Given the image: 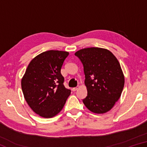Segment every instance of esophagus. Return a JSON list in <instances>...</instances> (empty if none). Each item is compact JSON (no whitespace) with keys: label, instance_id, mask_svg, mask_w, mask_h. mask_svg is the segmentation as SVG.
I'll list each match as a JSON object with an SVG mask.
<instances>
[{"label":"esophagus","instance_id":"34e87169","mask_svg":"<svg viewBox=\"0 0 147 147\" xmlns=\"http://www.w3.org/2000/svg\"><path fill=\"white\" fill-rule=\"evenodd\" d=\"M79 88H80V86H77V87H76V88H73V91H76L78 90V89H79Z\"/></svg>","mask_w":147,"mask_h":147}]
</instances>
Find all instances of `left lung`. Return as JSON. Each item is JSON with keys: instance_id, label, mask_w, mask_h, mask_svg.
<instances>
[{"instance_id": "1", "label": "left lung", "mask_w": 147, "mask_h": 147, "mask_svg": "<svg viewBox=\"0 0 147 147\" xmlns=\"http://www.w3.org/2000/svg\"><path fill=\"white\" fill-rule=\"evenodd\" d=\"M74 54L84 66L88 91L84 105L94 113L108 112L120 98L124 85L118 59L109 50L99 47L80 49Z\"/></svg>"}]
</instances>
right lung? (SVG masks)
Masks as SVG:
<instances>
[{
    "label": "right lung",
    "mask_w": 147,
    "mask_h": 147,
    "mask_svg": "<svg viewBox=\"0 0 147 147\" xmlns=\"http://www.w3.org/2000/svg\"><path fill=\"white\" fill-rule=\"evenodd\" d=\"M66 51L51 50L38 54L30 62L21 79L24 99L40 117L51 118L63 109L71 90L63 86L61 74Z\"/></svg>",
    "instance_id": "right-lung-1"
}]
</instances>
